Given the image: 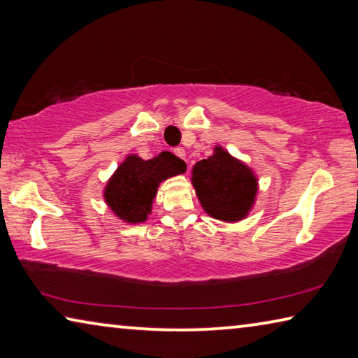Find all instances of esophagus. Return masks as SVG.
<instances>
[{"instance_id":"34e87169","label":"esophagus","mask_w":358,"mask_h":358,"mask_svg":"<svg viewBox=\"0 0 358 358\" xmlns=\"http://www.w3.org/2000/svg\"><path fill=\"white\" fill-rule=\"evenodd\" d=\"M173 153H175V155H177L178 157H181V159H186V153H185V150H183V148H181V147H178V148H175V150H173Z\"/></svg>"}]
</instances>
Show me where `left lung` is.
Listing matches in <instances>:
<instances>
[{
    "label": "left lung",
    "instance_id": "obj_1",
    "mask_svg": "<svg viewBox=\"0 0 358 358\" xmlns=\"http://www.w3.org/2000/svg\"><path fill=\"white\" fill-rule=\"evenodd\" d=\"M191 181L199 202L215 220L237 222L245 220L254 207L256 175L220 145L208 159L196 162Z\"/></svg>",
    "mask_w": 358,
    "mask_h": 358
}]
</instances>
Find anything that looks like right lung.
Segmentation results:
<instances>
[{
  "label": "right lung",
  "mask_w": 358,
  "mask_h": 358,
  "mask_svg": "<svg viewBox=\"0 0 358 358\" xmlns=\"http://www.w3.org/2000/svg\"><path fill=\"white\" fill-rule=\"evenodd\" d=\"M183 172H186L185 161L171 151H162L148 161L129 155L107 181L106 203L124 222H145L159 183Z\"/></svg>",
  "instance_id": "obj_1"
}]
</instances>
